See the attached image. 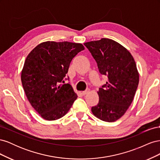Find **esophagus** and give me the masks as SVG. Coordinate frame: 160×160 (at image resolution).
<instances>
[{"label": "esophagus", "instance_id": "obj_1", "mask_svg": "<svg viewBox=\"0 0 160 160\" xmlns=\"http://www.w3.org/2000/svg\"><path fill=\"white\" fill-rule=\"evenodd\" d=\"M89 92V89H87L86 90H85V91H83V92H82V94L85 95L86 94H88Z\"/></svg>", "mask_w": 160, "mask_h": 160}]
</instances>
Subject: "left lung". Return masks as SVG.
Wrapping results in <instances>:
<instances>
[{"instance_id":"1","label":"left lung","mask_w":160,"mask_h":160,"mask_svg":"<svg viewBox=\"0 0 160 160\" xmlns=\"http://www.w3.org/2000/svg\"><path fill=\"white\" fill-rule=\"evenodd\" d=\"M84 45L98 63L100 73L108 77L98 92L99 103L91 111L101 120L113 122L122 117L133 101L139 84L136 64L125 47L109 38Z\"/></svg>"}]
</instances>
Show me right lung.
<instances>
[{
  "label": "right lung",
  "instance_id": "obj_1",
  "mask_svg": "<svg viewBox=\"0 0 160 160\" xmlns=\"http://www.w3.org/2000/svg\"><path fill=\"white\" fill-rule=\"evenodd\" d=\"M81 43L47 41L28 54L21 81L32 107L46 120L59 119L77 98L70 83H65L72 59L84 50Z\"/></svg>",
  "mask_w": 160,
  "mask_h": 160
}]
</instances>
